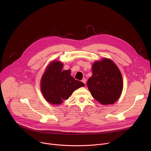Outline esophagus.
Here are the masks:
<instances>
[{
  "label": "esophagus",
  "mask_w": 151,
  "mask_h": 151,
  "mask_svg": "<svg viewBox=\"0 0 151 151\" xmlns=\"http://www.w3.org/2000/svg\"><path fill=\"white\" fill-rule=\"evenodd\" d=\"M86 81H87V80H86V79H85V78H83V79H82V82H83L85 84L86 83Z\"/></svg>",
  "instance_id": "1"
}]
</instances>
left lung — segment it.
<instances>
[{
  "mask_svg": "<svg viewBox=\"0 0 151 151\" xmlns=\"http://www.w3.org/2000/svg\"><path fill=\"white\" fill-rule=\"evenodd\" d=\"M92 71L87 87L93 98L104 105L114 103L123 88L122 75L116 64L109 59L103 58L94 62Z\"/></svg>",
  "mask_w": 151,
  "mask_h": 151,
  "instance_id": "8db88e82",
  "label": "left lung"
}]
</instances>
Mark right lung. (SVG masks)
I'll return each mask as SVG.
<instances>
[{"label":"right lung","instance_id":"1","mask_svg":"<svg viewBox=\"0 0 151 151\" xmlns=\"http://www.w3.org/2000/svg\"><path fill=\"white\" fill-rule=\"evenodd\" d=\"M63 67L62 63L54 61L42 77L41 91L46 100L51 104H61L75 90L85 85L70 75V70L63 71Z\"/></svg>","mask_w":151,"mask_h":151}]
</instances>
